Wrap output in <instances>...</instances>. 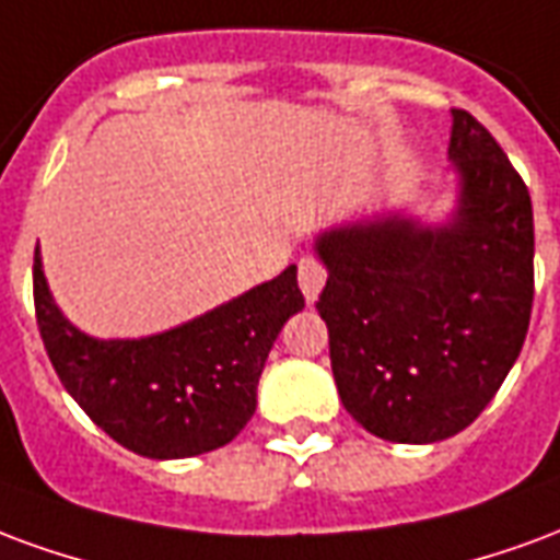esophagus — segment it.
<instances>
[{"mask_svg":"<svg viewBox=\"0 0 560 560\" xmlns=\"http://www.w3.org/2000/svg\"><path fill=\"white\" fill-rule=\"evenodd\" d=\"M328 280V271H325V265L316 259V256H304L301 262H298V283H301V292L307 301H316L322 292V285Z\"/></svg>","mask_w":560,"mask_h":560,"instance_id":"esophagus-1","label":"esophagus"}]
</instances>
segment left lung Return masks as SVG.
Instances as JSON below:
<instances>
[{"label":"left lung","mask_w":560,"mask_h":560,"mask_svg":"<svg viewBox=\"0 0 560 560\" xmlns=\"http://www.w3.org/2000/svg\"><path fill=\"white\" fill-rule=\"evenodd\" d=\"M451 113V223L385 214L316 238L334 382L346 411L385 442H442L475 423L532 322L528 187L471 113Z\"/></svg>","instance_id":"left-lung-1"}]
</instances>
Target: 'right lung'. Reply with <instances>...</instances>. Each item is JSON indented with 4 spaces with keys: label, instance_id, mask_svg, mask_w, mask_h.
<instances>
[{
    "label": "right lung",
    "instance_id": "1",
    "mask_svg": "<svg viewBox=\"0 0 560 560\" xmlns=\"http://www.w3.org/2000/svg\"><path fill=\"white\" fill-rule=\"evenodd\" d=\"M35 316L65 390L109 439L149 459L218 451L256 411L265 358L304 307L298 268L206 316L140 340H95L52 304L35 247Z\"/></svg>",
    "mask_w": 560,
    "mask_h": 560
}]
</instances>
